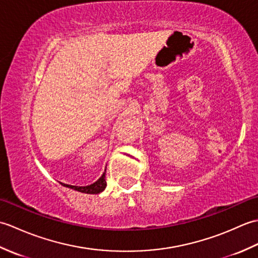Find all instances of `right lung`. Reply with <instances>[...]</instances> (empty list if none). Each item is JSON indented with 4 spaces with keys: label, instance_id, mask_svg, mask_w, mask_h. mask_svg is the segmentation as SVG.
<instances>
[{
    "label": "right lung",
    "instance_id": "obj_1",
    "mask_svg": "<svg viewBox=\"0 0 258 258\" xmlns=\"http://www.w3.org/2000/svg\"><path fill=\"white\" fill-rule=\"evenodd\" d=\"M105 175H106V169H105V173L102 175V177H100V179H97L95 183L87 185V186H73V185H68V184H63V185L67 186V187L72 188V189L82 191V193L98 194V193H101L102 190H104V188H105V186H106Z\"/></svg>",
    "mask_w": 258,
    "mask_h": 258
}]
</instances>
